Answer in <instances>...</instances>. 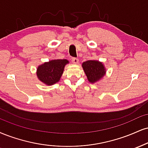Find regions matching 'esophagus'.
I'll use <instances>...</instances> for the list:
<instances>
[{
	"label": "esophagus",
	"mask_w": 148,
	"mask_h": 148,
	"mask_svg": "<svg viewBox=\"0 0 148 148\" xmlns=\"http://www.w3.org/2000/svg\"><path fill=\"white\" fill-rule=\"evenodd\" d=\"M72 62L74 64H78L79 63V59L77 58H72Z\"/></svg>",
	"instance_id": "34e87169"
}]
</instances>
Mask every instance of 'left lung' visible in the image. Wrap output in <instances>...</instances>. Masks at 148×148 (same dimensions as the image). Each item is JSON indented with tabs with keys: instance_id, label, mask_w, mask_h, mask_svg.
<instances>
[{
	"instance_id": "left-lung-1",
	"label": "left lung",
	"mask_w": 148,
	"mask_h": 148,
	"mask_svg": "<svg viewBox=\"0 0 148 148\" xmlns=\"http://www.w3.org/2000/svg\"><path fill=\"white\" fill-rule=\"evenodd\" d=\"M82 67L86 74L88 81L93 84L102 79L106 74L105 65L102 62L97 60H90L83 62Z\"/></svg>"
}]
</instances>
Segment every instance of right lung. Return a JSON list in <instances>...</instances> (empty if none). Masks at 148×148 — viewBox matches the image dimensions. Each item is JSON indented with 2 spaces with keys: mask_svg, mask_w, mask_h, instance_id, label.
I'll list each match as a JSON object with an SVG mask.
<instances>
[{
  "mask_svg": "<svg viewBox=\"0 0 148 148\" xmlns=\"http://www.w3.org/2000/svg\"><path fill=\"white\" fill-rule=\"evenodd\" d=\"M69 63L67 59H53L45 62L37 67V78L46 85H54L60 81L65 66Z\"/></svg>",
  "mask_w": 148,
  "mask_h": 148,
  "instance_id": "add662e5",
  "label": "right lung"
}]
</instances>
